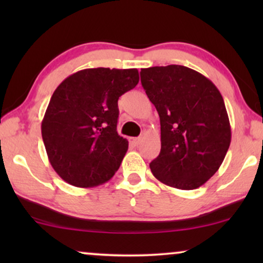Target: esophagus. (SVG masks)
Listing matches in <instances>:
<instances>
[{"label": "esophagus", "mask_w": 263, "mask_h": 263, "mask_svg": "<svg viewBox=\"0 0 263 263\" xmlns=\"http://www.w3.org/2000/svg\"><path fill=\"white\" fill-rule=\"evenodd\" d=\"M129 141H130V143L133 146H139L140 142H141V138H130L129 139Z\"/></svg>", "instance_id": "1"}]
</instances>
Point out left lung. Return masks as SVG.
Instances as JSON below:
<instances>
[{"instance_id":"left-lung-1","label":"left lung","mask_w":263,"mask_h":263,"mask_svg":"<svg viewBox=\"0 0 263 263\" xmlns=\"http://www.w3.org/2000/svg\"><path fill=\"white\" fill-rule=\"evenodd\" d=\"M140 75L160 118L161 148L151 171L174 188H199L220 167L231 142L220 92L199 71L178 64L145 68Z\"/></svg>"}]
</instances>
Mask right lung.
Instances as JSON below:
<instances>
[{
  "instance_id": "1",
  "label": "right lung",
  "mask_w": 263,
  "mask_h": 263,
  "mask_svg": "<svg viewBox=\"0 0 263 263\" xmlns=\"http://www.w3.org/2000/svg\"><path fill=\"white\" fill-rule=\"evenodd\" d=\"M138 69L89 68L61 82L42 122L50 164L63 181L91 188L109 181L128 149L117 133L118 98L138 85Z\"/></svg>"
}]
</instances>
